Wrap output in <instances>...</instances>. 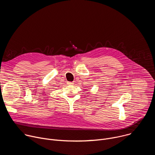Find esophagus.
I'll return each instance as SVG.
<instances>
[{
    "label": "esophagus",
    "instance_id": "1",
    "mask_svg": "<svg viewBox=\"0 0 155 155\" xmlns=\"http://www.w3.org/2000/svg\"><path fill=\"white\" fill-rule=\"evenodd\" d=\"M68 84H74V83H72V82H70V81H68Z\"/></svg>",
    "mask_w": 155,
    "mask_h": 155
}]
</instances>
